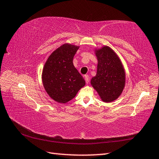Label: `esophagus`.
I'll return each instance as SVG.
<instances>
[{"instance_id": "34e87169", "label": "esophagus", "mask_w": 159, "mask_h": 159, "mask_svg": "<svg viewBox=\"0 0 159 159\" xmlns=\"http://www.w3.org/2000/svg\"><path fill=\"white\" fill-rule=\"evenodd\" d=\"M85 79L86 83L88 84L89 82V76L88 75H85Z\"/></svg>"}]
</instances>
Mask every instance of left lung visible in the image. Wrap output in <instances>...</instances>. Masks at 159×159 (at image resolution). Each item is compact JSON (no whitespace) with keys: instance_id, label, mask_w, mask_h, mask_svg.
Returning <instances> with one entry per match:
<instances>
[{"instance_id":"left-lung-1","label":"left lung","mask_w":159,"mask_h":159,"mask_svg":"<svg viewBox=\"0 0 159 159\" xmlns=\"http://www.w3.org/2000/svg\"><path fill=\"white\" fill-rule=\"evenodd\" d=\"M96 55L97 73L91 84L103 102H111L121 95L124 88V69L119 57L109 46L96 50Z\"/></svg>"}]
</instances>
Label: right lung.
<instances>
[{"label":"right lung","mask_w":159,"mask_h":159,"mask_svg":"<svg viewBox=\"0 0 159 159\" xmlns=\"http://www.w3.org/2000/svg\"><path fill=\"white\" fill-rule=\"evenodd\" d=\"M79 46L64 43L47 59L42 72L46 92L54 100L66 103L76 96L85 81L75 68L73 58Z\"/></svg>","instance_id":"1"}]
</instances>
